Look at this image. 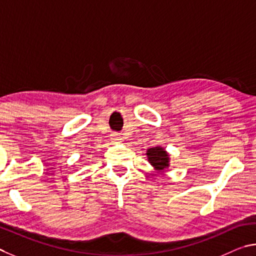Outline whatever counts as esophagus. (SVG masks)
<instances>
[{"label": "esophagus", "instance_id": "34e87169", "mask_svg": "<svg viewBox=\"0 0 256 256\" xmlns=\"http://www.w3.org/2000/svg\"><path fill=\"white\" fill-rule=\"evenodd\" d=\"M111 140L114 142H120L121 138L119 135H116V134H114V135H111Z\"/></svg>", "mask_w": 256, "mask_h": 256}]
</instances>
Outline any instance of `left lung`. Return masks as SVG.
<instances>
[{
  "label": "left lung",
  "mask_w": 256,
  "mask_h": 256,
  "mask_svg": "<svg viewBox=\"0 0 256 256\" xmlns=\"http://www.w3.org/2000/svg\"><path fill=\"white\" fill-rule=\"evenodd\" d=\"M147 160L156 171L162 172L170 166V155L163 147H152L146 152Z\"/></svg>",
  "instance_id": "1"
}]
</instances>
